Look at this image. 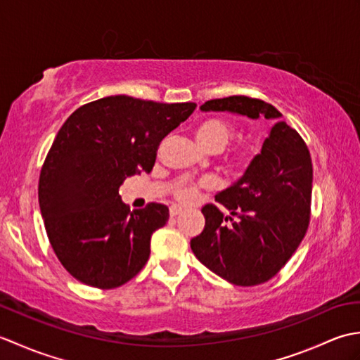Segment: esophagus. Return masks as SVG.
I'll use <instances>...</instances> for the list:
<instances>
[{
	"mask_svg": "<svg viewBox=\"0 0 360 360\" xmlns=\"http://www.w3.org/2000/svg\"><path fill=\"white\" fill-rule=\"evenodd\" d=\"M181 212H182V207H181V205H172V207H170V215H172V217L179 215Z\"/></svg>",
	"mask_w": 360,
	"mask_h": 360,
	"instance_id": "34e87169",
	"label": "esophagus"
}]
</instances>
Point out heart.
Masks as SVG:
<instances>
[{
  "mask_svg": "<svg viewBox=\"0 0 360 360\" xmlns=\"http://www.w3.org/2000/svg\"><path fill=\"white\" fill-rule=\"evenodd\" d=\"M196 141L201 145L204 150H207L210 153H219L221 150H224L226 145L232 141V137L235 136V128L232 124H229L227 120L223 119H207L201 122L198 125L196 131ZM255 155V148L249 143L240 145L238 148L233 151L232 160L236 165L246 167L252 158ZM196 186L193 184H186L181 186L178 190H176V198L181 201H190L196 193Z\"/></svg>",
  "mask_w": 360,
  "mask_h": 360,
  "instance_id": "1",
  "label": "heart"
}]
</instances>
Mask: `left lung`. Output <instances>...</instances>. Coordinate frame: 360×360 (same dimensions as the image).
I'll list each match as a JSON object with an SVG mask.
<instances>
[{
  "label": "left lung",
  "instance_id": "8db88e82",
  "mask_svg": "<svg viewBox=\"0 0 360 360\" xmlns=\"http://www.w3.org/2000/svg\"><path fill=\"white\" fill-rule=\"evenodd\" d=\"M201 111H227L275 124L262 153L241 178L202 207L204 231L190 248L200 262L236 286H255L277 275L308 231L312 162L307 143L281 120V112L258 98L231 96L201 105ZM235 216L237 219L233 220ZM231 220V225L225 221Z\"/></svg>",
  "mask_w": 360,
  "mask_h": 360
}]
</instances>
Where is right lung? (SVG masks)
<instances>
[{
	"mask_svg": "<svg viewBox=\"0 0 360 360\" xmlns=\"http://www.w3.org/2000/svg\"><path fill=\"white\" fill-rule=\"evenodd\" d=\"M195 108L110 96L80 106L60 128L41 168L38 202L51 246L74 278L119 288L148 262L151 235L165 226L168 207L150 202L129 212L119 187L151 172L160 141Z\"/></svg>",
	"mask_w": 360,
	"mask_h": 360,
	"instance_id": "1",
	"label": "right lung"
}]
</instances>
